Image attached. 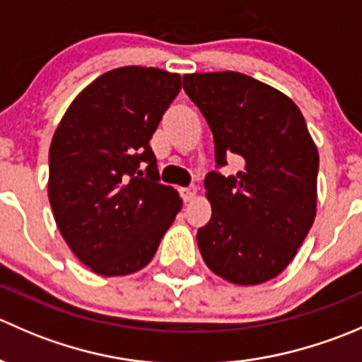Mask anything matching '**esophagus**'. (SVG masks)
I'll list each match as a JSON object with an SVG mask.
<instances>
[{
	"label": "esophagus",
	"instance_id": "1",
	"mask_svg": "<svg viewBox=\"0 0 362 362\" xmlns=\"http://www.w3.org/2000/svg\"><path fill=\"white\" fill-rule=\"evenodd\" d=\"M180 192H182V198H184V202H192V199L196 198V194H198V189H196L194 185H191V187L180 189Z\"/></svg>",
	"mask_w": 362,
	"mask_h": 362
}]
</instances>
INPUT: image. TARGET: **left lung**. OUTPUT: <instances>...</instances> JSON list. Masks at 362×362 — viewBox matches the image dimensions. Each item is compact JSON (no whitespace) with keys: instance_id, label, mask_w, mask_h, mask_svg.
Wrapping results in <instances>:
<instances>
[{"instance_id":"left-lung-1","label":"left lung","mask_w":362,"mask_h":362,"mask_svg":"<svg viewBox=\"0 0 362 362\" xmlns=\"http://www.w3.org/2000/svg\"><path fill=\"white\" fill-rule=\"evenodd\" d=\"M184 90L214 134L215 168L231 155L244 163L236 175L215 170L204 178L211 218L196 235L199 252L228 282H268L315 218L319 152L305 117L286 94L243 73H192Z\"/></svg>"}]
</instances>
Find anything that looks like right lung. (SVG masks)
I'll return each instance as SVG.
<instances>
[{"mask_svg": "<svg viewBox=\"0 0 362 362\" xmlns=\"http://www.w3.org/2000/svg\"><path fill=\"white\" fill-rule=\"evenodd\" d=\"M180 87V75L164 69H112L73 100L54 133L50 206L64 242L94 273L122 276L147 266L180 211L151 148Z\"/></svg>", "mask_w": 362, "mask_h": 362, "instance_id": "add662e5", "label": "right lung"}]
</instances>
